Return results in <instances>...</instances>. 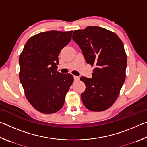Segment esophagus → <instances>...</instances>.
Here are the masks:
<instances>
[{
  "mask_svg": "<svg viewBox=\"0 0 147 147\" xmlns=\"http://www.w3.org/2000/svg\"><path fill=\"white\" fill-rule=\"evenodd\" d=\"M80 79V78L78 76H74V81H78V80Z\"/></svg>",
  "mask_w": 147,
  "mask_h": 147,
  "instance_id": "obj_1",
  "label": "esophagus"
}]
</instances>
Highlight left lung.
<instances>
[{"instance_id":"left-lung-1","label":"left lung","mask_w":147,"mask_h":147,"mask_svg":"<svg viewBox=\"0 0 147 147\" xmlns=\"http://www.w3.org/2000/svg\"><path fill=\"white\" fill-rule=\"evenodd\" d=\"M73 39L87 63L95 67L91 78H80L86 84L82 101L91 111L106 110L115 102L125 81L127 58L123 42L113 32L91 26L74 30Z\"/></svg>"}]
</instances>
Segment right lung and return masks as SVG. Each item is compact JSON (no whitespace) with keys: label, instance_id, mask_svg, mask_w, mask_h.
<instances>
[{"label":"right lung","instance_id":"add662e5","mask_svg":"<svg viewBox=\"0 0 147 147\" xmlns=\"http://www.w3.org/2000/svg\"><path fill=\"white\" fill-rule=\"evenodd\" d=\"M72 34L55 30L39 33L27 41L19 56V79L25 96L41 113L59 111L74 81L72 74L56 71L59 54L71 41Z\"/></svg>","mask_w":147,"mask_h":147}]
</instances>
